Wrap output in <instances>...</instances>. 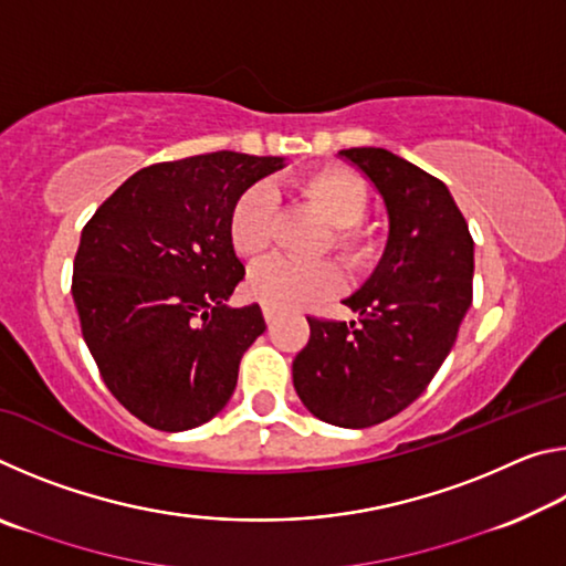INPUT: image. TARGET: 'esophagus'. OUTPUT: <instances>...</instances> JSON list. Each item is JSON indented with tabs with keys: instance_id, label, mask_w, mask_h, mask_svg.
Returning a JSON list of instances; mask_svg holds the SVG:
<instances>
[{
	"instance_id": "esophagus-1",
	"label": "esophagus",
	"mask_w": 566,
	"mask_h": 566,
	"mask_svg": "<svg viewBox=\"0 0 566 566\" xmlns=\"http://www.w3.org/2000/svg\"><path fill=\"white\" fill-rule=\"evenodd\" d=\"M262 314H264L266 324H272V322H274V317H276V312L272 310V306H262Z\"/></svg>"
}]
</instances>
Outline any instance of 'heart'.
Here are the masks:
<instances>
[{
  "instance_id": "obj_1",
  "label": "heart",
  "mask_w": 566,
  "mask_h": 566,
  "mask_svg": "<svg viewBox=\"0 0 566 566\" xmlns=\"http://www.w3.org/2000/svg\"><path fill=\"white\" fill-rule=\"evenodd\" d=\"M296 197L332 227L324 252L334 254L352 272H369L381 256V234L364 224L369 209V187L359 175L344 167H317L292 181ZM276 199L270 187L254 185L239 195L229 212V242L242 260H260L272 247L276 232ZM344 284L337 264H300L272 260L249 274L247 290L256 302L276 312H300L327 302Z\"/></svg>"
}]
</instances>
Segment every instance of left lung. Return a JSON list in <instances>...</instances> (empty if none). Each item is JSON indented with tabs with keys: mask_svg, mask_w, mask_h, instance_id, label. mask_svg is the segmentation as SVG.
I'll return each mask as SVG.
<instances>
[{
	"mask_svg": "<svg viewBox=\"0 0 566 566\" xmlns=\"http://www.w3.org/2000/svg\"><path fill=\"white\" fill-rule=\"evenodd\" d=\"M339 157L385 199L389 237L377 270L344 300L359 322L306 317L292 377L314 417L364 429L407 409L454 347L472 306L474 242L444 181L379 147Z\"/></svg>",
	"mask_w": 566,
	"mask_h": 566,
	"instance_id": "1",
	"label": "left lung"
}]
</instances>
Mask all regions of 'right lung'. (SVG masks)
<instances>
[{
  "label": "right lung",
  "mask_w": 566,
  "mask_h": 566,
  "mask_svg": "<svg viewBox=\"0 0 566 566\" xmlns=\"http://www.w3.org/2000/svg\"><path fill=\"white\" fill-rule=\"evenodd\" d=\"M282 157L212 151L139 169L82 229L72 296L82 337L124 409L161 432L224 409L239 361L266 329L260 304L229 306L244 264L229 212Z\"/></svg>",
  "instance_id": "obj_1"
}]
</instances>
